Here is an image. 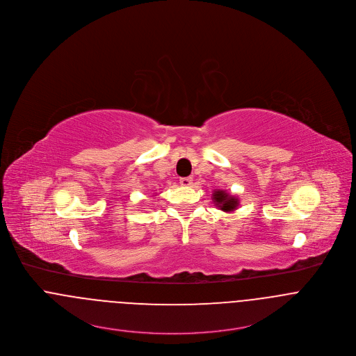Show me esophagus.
<instances>
[{
  "label": "esophagus",
  "instance_id": "34e87169",
  "mask_svg": "<svg viewBox=\"0 0 356 356\" xmlns=\"http://www.w3.org/2000/svg\"><path fill=\"white\" fill-rule=\"evenodd\" d=\"M179 184L182 186H191L193 184V178L192 177H185V178H181L179 179Z\"/></svg>",
  "mask_w": 356,
  "mask_h": 356
}]
</instances>
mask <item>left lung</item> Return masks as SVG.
<instances>
[{"instance_id":"8db88e82","label":"left lung","mask_w":356,"mask_h":356,"mask_svg":"<svg viewBox=\"0 0 356 356\" xmlns=\"http://www.w3.org/2000/svg\"><path fill=\"white\" fill-rule=\"evenodd\" d=\"M215 205L219 207V209L225 211V212H232L236 209V207L239 205V201L236 197L226 193L225 191H215V193L212 194Z\"/></svg>"}]
</instances>
